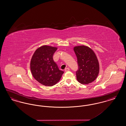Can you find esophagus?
<instances>
[{
	"mask_svg": "<svg viewBox=\"0 0 126 126\" xmlns=\"http://www.w3.org/2000/svg\"><path fill=\"white\" fill-rule=\"evenodd\" d=\"M69 70H70V68H68V67L66 68H65V72L69 71Z\"/></svg>",
	"mask_w": 126,
	"mask_h": 126,
	"instance_id": "1",
	"label": "esophagus"
}]
</instances>
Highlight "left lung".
I'll return each instance as SVG.
<instances>
[{"label":"left lung","mask_w":126,"mask_h":126,"mask_svg":"<svg viewBox=\"0 0 126 126\" xmlns=\"http://www.w3.org/2000/svg\"><path fill=\"white\" fill-rule=\"evenodd\" d=\"M74 50L78 63L77 80L83 84H90L96 79L99 73V64L96 55L91 48L84 45L75 47Z\"/></svg>","instance_id":"obj_1"}]
</instances>
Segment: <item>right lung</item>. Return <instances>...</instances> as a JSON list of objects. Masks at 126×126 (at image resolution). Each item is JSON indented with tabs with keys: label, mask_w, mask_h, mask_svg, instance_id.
Listing matches in <instances>:
<instances>
[{
	"label": "right lung",
	"mask_w": 126,
	"mask_h": 126,
	"mask_svg": "<svg viewBox=\"0 0 126 126\" xmlns=\"http://www.w3.org/2000/svg\"><path fill=\"white\" fill-rule=\"evenodd\" d=\"M58 48L44 45L38 48L32 55L30 68L33 78L42 85L51 86L57 84L64 73L53 59Z\"/></svg>",
	"instance_id": "1"
}]
</instances>
